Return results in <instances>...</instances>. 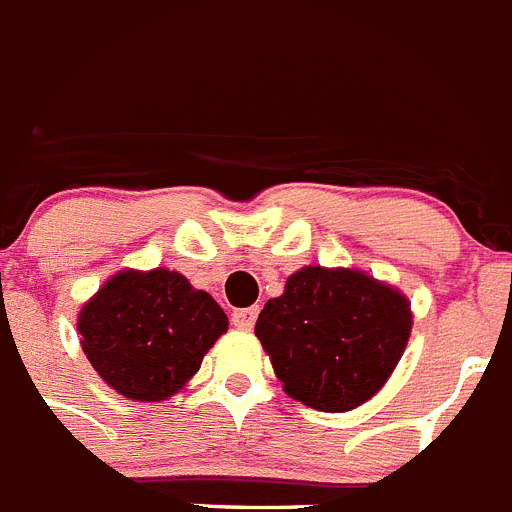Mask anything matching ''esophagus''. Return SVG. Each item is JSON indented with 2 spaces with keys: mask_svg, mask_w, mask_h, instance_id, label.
I'll return each mask as SVG.
<instances>
[{
  "mask_svg": "<svg viewBox=\"0 0 512 512\" xmlns=\"http://www.w3.org/2000/svg\"><path fill=\"white\" fill-rule=\"evenodd\" d=\"M257 306H247V309H237L231 314V324L237 327V330H252L255 327V319H257Z\"/></svg>",
  "mask_w": 512,
  "mask_h": 512,
  "instance_id": "34e87169",
  "label": "esophagus"
}]
</instances>
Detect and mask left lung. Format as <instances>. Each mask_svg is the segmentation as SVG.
<instances>
[{
    "label": "left lung",
    "mask_w": 512,
    "mask_h": 512,
    "mask_svg": "<svg viewBox=\"0 0 512 512\" xmlns=\"http://www.w3.org/2000/svg\"><path fill=\"white\" fill-rule=\"evenodd\" d=\"M412 332L407 296L353 268H301L260 311L255 335L283 391L311 410L348 412L397 368Z\"/></svg>",
    "instance_id": "1"
}]
</instances>
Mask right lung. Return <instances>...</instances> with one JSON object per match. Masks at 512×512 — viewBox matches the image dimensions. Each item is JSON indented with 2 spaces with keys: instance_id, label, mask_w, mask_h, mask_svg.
I'll list each match as a JSON object with an SVG mask.
<instances>
[{
  "instance_id": "obj_1",
  "label": "right lung",
  "mask_w": 512,
  "mask_h": 512,
  "mask_svg": "<svg viewBox=\"0 0 512 512\" xmlns=\"http://www.w3.org/2000/svg\"><path fill=\"white\" fill-rule=\"evenodd\" d=\"M226 327L211 293L167 268L115 273L77 319L87 361L110 389L136 402L177 394Z\"/></svg>"
}]
</instances>
